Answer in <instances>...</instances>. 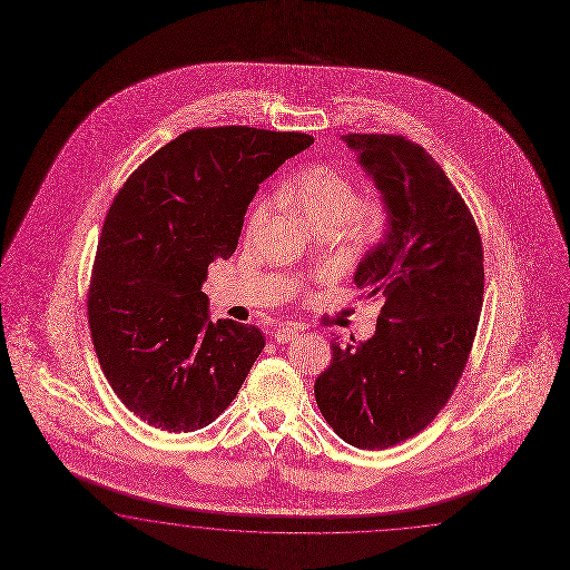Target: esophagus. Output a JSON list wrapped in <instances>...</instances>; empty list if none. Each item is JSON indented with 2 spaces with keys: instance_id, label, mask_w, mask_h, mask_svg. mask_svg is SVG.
I'll list each match as a JSON object with an SVG mask.
<instances>
[{
  "instance_id": "esophagus-1",
  "label": "esophagus",
  "mask_w": 570,
  "mask_h": 570,
  "mask_svg": "<svg viewBox=\"0 0 570 570\" xmlns=\"http://www.w3.org/2000/svg\"><path fill=\"white\" fill-rule=\"evenodd\" d=\"M298 332H301V327H298V325H282V327L274 330V340L284 344V342H288V340L296 338V336H298Z\"/></svg>"
}]
</instances>
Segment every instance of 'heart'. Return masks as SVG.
<instances>
[{
	"instance_id": "b5f03b06",
	"label": "heart",
	"mask_w": 570,
	"mask_h": 570,
	"mask_svg": "<svg viewBox=\"0 0 570 570\" xmlns=\"http://www.w3.org/2000/svg\"><path fill=\"white\" fill-rule=\"evenodd\" d=\"M282 200L307 219L313 230L346 228L358 240L375 238L385 224L384 205L375 197L354 199L353 180L334 166H308L286 183ZM267 216V203L259 200L248 217V232Z\"/></svg>"
}]
</instances>
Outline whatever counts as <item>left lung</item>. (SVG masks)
<instances>
[{
    "label": "left lung",
    "mask_w": 570,
    "mask_h": 570,
    "mask_svg": "<svg viewBox=\"0 0 570 570\" xmlns=\"http://www.w3.org/2000/svg\"><path fill=\"white\" fill-rule=\"evenodd\" d=\"M384 203V238L354 284L382 296L375 334L332 342L315 380L327 425L361 450L401 444L442 411L471 353L483 305V246L444 169L399 135H344Z\"/></svg>",
    "instance_id": "8db88e82"
}]
</instances>
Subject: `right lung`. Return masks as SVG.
Listing matches in <instances>:
<instances>
[{"mask_svg": "<svg viewBox=\"0 0 570 570\" xmlns=\"http://www.w3.org/2000/svg\"><path fill=\"white\" fill-rule=\"evenodd\" d=\"M303 132L195 128L132 171L109 207L89 286L92 346L111 390L155 430L195 431L230 404L265 346L209 320V263L238 245L246 207Z\"/></svg>", "mask_w": 570, "mask_h": 570, "instance_id": "add662e5", "label": "right lung"}]
</instances>
